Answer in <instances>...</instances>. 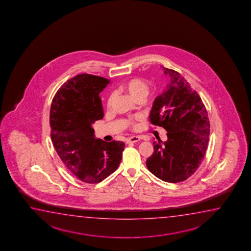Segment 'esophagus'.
Instances as JSON below:
<instances>
[{
	"mask_svg": "<svg viewBox=\"0 0 251 251\" xmlns=\"http://www.w3.org/2000/svg\"><path fill=\"white\" fill-rule=\"evenodd\" d=\"M141 140L140 136H131L127 140V143H136V142H139Z\"/></svg>",
	"mask_w": 251,
	"mask_h": 251,
	"instance_id": "34e87169",
	"label": "esophagus"
}]
</instances>
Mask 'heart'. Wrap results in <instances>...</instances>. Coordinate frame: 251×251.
<instances>
[{
  "label": "heart",
  "instance_id": "b5f03b06",
  "mask_svg": "<svg viewBox=\"0 0 251 251\" xmlns=\"http://www.w3.org/2000/svg\"><path fill=\"white\" fill-rule=\"evenodd\" d=\"M122 89L124 92L127 93L130 97L135 99V100H143L150 91V84L148 81L143 80L142 78L134 77L131 79H128L126 81H124L122 84ZM115 99V96L111 94L108 97L107 100V107L111 108L113 101ZM141 119V116H136L135 117H132L130 119L126 121V124L129 127H136V122Z\"/></svg>",
  "mask_w": 251,
  "mask_h": 251
}]
</instances>
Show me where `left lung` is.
Masks as SVG:
<instances>
[{"label": "left lung", "instance_id": "obj_1", "mask_svg": "<svg viewBox=\"0 0 251 251\" xmlns=\"http://www.w3.org/2000/svg\"><path fill=\"white\" fill-rule=\"evenodd\" d=\"M163 70L171 78L170 84L154 99L150 120L166 129L168 140L153 143L146 165L162 181L179 182L191 176L204 157L209 121L202 100L185 78L175 70Z\"/></svg>", "mask_w": 251, "mask_h": 251}]
</instances>
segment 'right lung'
I'll use <instances>...</instances> for the list:
<instances>
[{"mask_svg":"<svg viewBox=\"0 0 251 251\" xmlns=\"http://www.w3.org/2000/svg\"><path fill=\"white\" fill-rule=\"evenodd\" d=\"M110 82L89 74L62 85L50 108L51 138L63 164L87 183H98L114 173L125 144L97 139L92 124L103 118L100 93Z\"/></svg>","mask_w":251,"mask_h":251,"instance_id":"1","label":"right lung"}]
</instances>
